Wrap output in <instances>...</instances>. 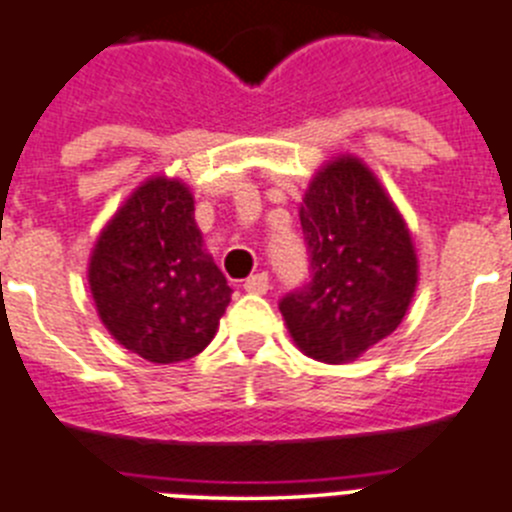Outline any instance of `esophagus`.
<instances>
[{
	"label": "esophagus",
	"mask_w": 512,
	"mask_h": 512,
	"mask_svg": "<svg viewBox=\"0 0 512 512\" xmlns=\"http://www.w3.org/2000/svg\"><path fill=\"white\" fill-rule=\"evenodd\" d=\"M243 290L253 292V295H264V292L269 290V274H251V277L243 282Z\"/></svg>",
	"instance_id": "obj_1"
}]
</instances>
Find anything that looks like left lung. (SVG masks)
Returning <instances> with one entry per match:
<instances>
[{
  "instance_id": "obj_1",
  "label": "left lung",
  "mask_w": 512,
  "mask_h": 512,
  "mask_svg": "<svg viewBox=\"0 0 512 512\" xmlns=\"http://www.w3.org/2000/svg\"><path fill=\"white\" fill-rule=\"evenodd\" d=\"M310 282L282 298L292 342L329 365L357 360L406 316L417 253L373 170L342 155L323 165L300 207Z\"/></svg>"
}]
</instances>
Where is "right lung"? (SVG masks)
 <instances>
[{"label": "right lung", "instance_id": "1", "mask_svg": "<svg viewBox=\"0 0 512 512\" xmlns=\"http://www.w3.org/2000/svg\"><path fill=\"white\" fill-rule=\"evenodd\" d=\"M87 282L113 339L157 365L199 355L233 295L202 248L194 196L165 176L144 181L103 227Z\"/></svg>", "mask_w": 512, "mask_h": 512}]
</instances>
